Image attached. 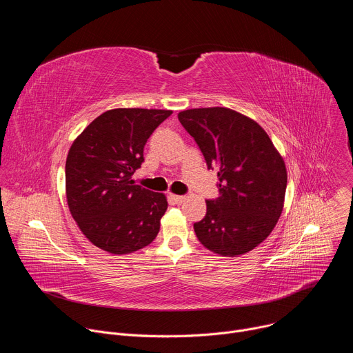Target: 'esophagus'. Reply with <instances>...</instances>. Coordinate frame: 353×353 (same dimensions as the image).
<instances>
[{"label":"esophagus","mask_w":353,"mask_h":353,"mask_svg":"<svg viewBox=\"0 0 353 353\" xmlns=\"http://www.w3.org/2000/svg\"><path fill=\"white\" fill-rule=\"evenodd\" d=\"M170 198L173 199V203H174V204H177V205L183 204L184 201H185V196H183V195H174V194H170Z\"/></svg>","instance_id":"1"}]
</instances>
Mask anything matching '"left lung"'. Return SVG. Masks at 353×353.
<instances>
[{"label":"left lung","instance_id":"8db88e82","mask_svg":"<svg viewBox=\"0 0 353 353\" xmlns=\"http://www.w3.org/2000/svg\"><path fill=\"white\" fill-rule=\"evenodd\" d=\"M179 120L216 170L219 196L194 223L198 240L221 256H240L264 241L283 208L286 168L268 134L226 108L190 109Z\"/></svg>","mask_w":353,"mask_h":353}]
</instances>
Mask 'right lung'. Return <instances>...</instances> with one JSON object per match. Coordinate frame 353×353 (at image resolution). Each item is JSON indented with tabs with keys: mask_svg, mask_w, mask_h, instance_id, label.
<instances>
[{
	"mask_svg": "<svg viewBox=\"0 0 353 353\" xmlns=\"http://www.w3.org/2000/svg\"><path fill=\"white\" fill-rule=\"evenodd\" d=\"M172 110L113 109L94 119L70 148L65 191L72 218L96 247L128 254L157 237L166 196L134 184L143 146Z\"/></svg>",
	"mask_w": 353,
	"mask_h": 353,
	"instance_id": "add662e5",
	"label": "right lung"
}]
</instances>
